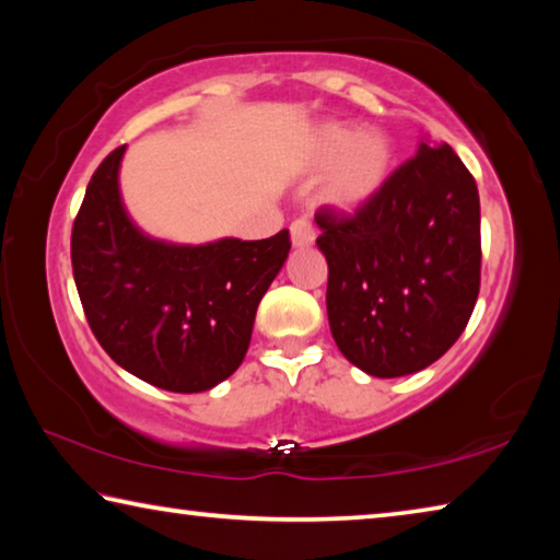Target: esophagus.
<instances>
[{"mask_svg": "<svg viewBox=\"0 0 560 560\" xmlns=\"http://www.w3.org/2000/svg\"><path fill=\"white\" fill-rule=\"evenodd\" d=\"M314 242H316V230L308 220H296L291 224V244L296 246V249L311 246Z\"/></svg>", "mask_w": 560, "mask_h": 560, "instance_id": "34e87169", "label": "esophagus"}]
</instances>
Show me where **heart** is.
Instances as JSON below:
<instances>
[{"instance_id": "heart-1", "label": "heart", "mask_w": 560, "mask_h": 560, "mask_svg": "<svg viewBox=\"0 0 560 560\" xmlns=\"http://www.w3.org/2000/svg\"><path fill=\"white\" fill-rule=\"evenodd\" d=\"M303 165L326 173L320 200L338 212H360L383 192L395 165V143L383 128L324 120L311 128Z\"/></svg>"}]
</instances>
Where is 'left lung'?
Returning a JSON list of instances; mask_svg holds the SVG:
<instances>
[{"label":"left lung","instance_id":"obj_1","mask_svg":"<svg viewBox=\"0 0 560 560\" xmlns=\"http://www.w3.org/2000/svg\"><path fill=\"white\" fill-rule=\"evenodd\" d=\"M326 308L340 353L368 375L402 377L454 346L479 296V192L447 143L420 138L355 217L318 210Z\"/></svg>","mask_w":560,"mask_h":560}]
</instances>
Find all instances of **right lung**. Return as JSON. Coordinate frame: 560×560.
Instances as JSON below:
<instances>
[{"mask_svg": "<svg viewBox=\"0 0 560 560\" xmlns=\"http://www.w3.org/2000/svg\"><path fill=\"white\" fill-rule=\"evenodd\" d=\"M126 145L103 160L73 222L71 264L89 326L130 375L205 393L242 365L254 316L289 257V230L175 244L132 222L120 195Z\"/></svg>", "mask_w": 560, "mask_h": 560, "instance_id": "add662e5", "label": "right lung"}]
</instances>
